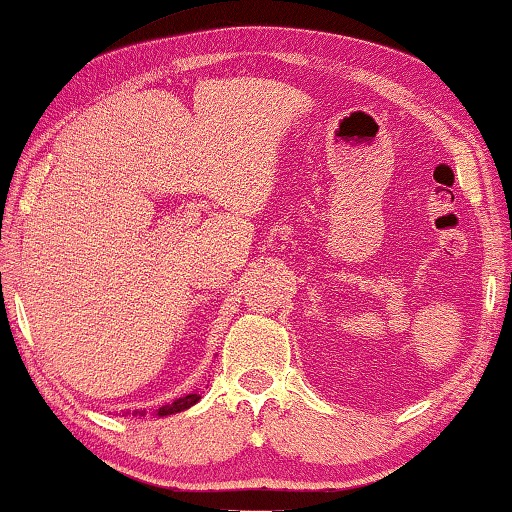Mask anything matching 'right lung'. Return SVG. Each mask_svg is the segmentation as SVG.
Listing matches in <instances>:
<instances>
[{
  "mask_svg": "<svg viewBox=\"0 0 512 512\" xmlns=\"http://www.w3.org/2000/svg\"><path fill=\"white\" fill-rule=\"evenodd\" d=\"M201 399V395L199 392L195 390V392H190V395H183V397H179V399H174L172 404H165V406H161L156 410V415L158 417H167V415H174V413H181V410H188L190 406H195L197 401ZM129 413V410H127ZM147 410H133V413H129V415H145Z\"/></svg>",
  "mask_w": 512,
  "mask_h": 512,
  "instance_id": "add662e5",
  "label": "right lung"
}]
</instances>
